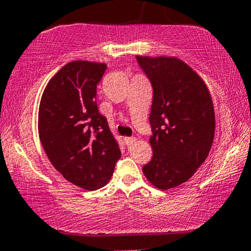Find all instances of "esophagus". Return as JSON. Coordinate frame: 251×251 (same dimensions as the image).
Listing matches in <instances>:
<instances>
[{
    "mask_svg": "<svg viewBox=\"0 0 251 251\" xmlns=\"http://www.w3.org/2000/svg\"><path fill=\"white\" fill-rule=\"evenodd\" d=\"M124 141H125L126 146H132V144L136 142V139L135 137H125Z\"/></svg>",
    "mask_w": 251,
    "mask_h": 251,
    "instance_id": "obj_1",
    "label": "esophagus"
}]
</instances>
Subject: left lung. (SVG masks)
<instances>
[{"mask_svg":"<svg viewBox=\"0 0 251 251\" xmlns=\"http://www.w3.org/2000/svg\"><path fill=\"white\" fill-rule=\"evenodd\" d=\"M153 87L149 117L152 159L143 166L159 190L185 183L207 159L215 136V111L202 78L176 56L136 55Z\"/></svg>","mask_w":251,"mask_h":251,"instance_id":"1","label":"left lung"}]
</instances>
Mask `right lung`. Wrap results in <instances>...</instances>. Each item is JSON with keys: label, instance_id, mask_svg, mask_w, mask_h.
<instances>
[{"label": "right lung", "instance_id": "obj_1", "mask_svg": "<svg viewBox=\"0 0 251 251\" xmlns=\"http://www.w3.org/2000/svg\"><path fill=\"white\" fill-rule=\"evenodd\" d=\"M107 68L87 60L66 63L49 80L38 109V135L49 160L67 181L89 191L110 181L122 156L95 102Z\"/></svg>", "mask_w": 251, "mask_h": 251}]
</instances>
